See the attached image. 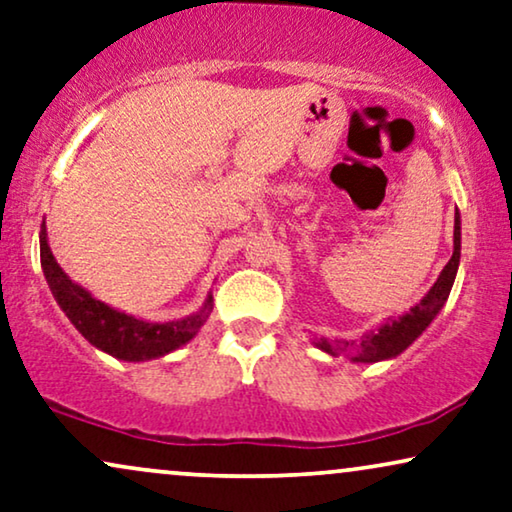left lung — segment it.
Masks as SVG:
<instances>
[{
  "label": "left lung",
  "mask_w": 512,
  "mask_h": 512,
  "mask_svg": "<svg viewBox=\"0 0 512 512\" xmlns=\"http://www.w3.org/2000/svg\"><path fill=\"white\" fill-rule=\"evenodd\" d=\"M461 260V215L459 210L454 213V252L452 260L445 264V269L440 271L438 281L433 283V288L426 292L424 299L417 306H412L410 311L403 316H391L381 323L377 330L365 332L358 342H346V339H316L320 351H325L327 356L337 358L342 353H351V363H379V360H391L400 356L407 346L417 342L424 335L426 327L433 323V318L438 316L445 306L449 292H452L456 271H459Z\"/></svg>",
  "instance_id": "obj_1"
}]
</instances>
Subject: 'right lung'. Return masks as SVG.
<instances>
[{"label": "right lung", "instance_id": "right-lung-1", "mask_svg": "<svg viewBox=\"0 0 512 512\" xmlns=\"http://www.w3.org/2000/svg\"><path fill=\"white\" fill-rule=\"evenodd\" d=\"M39 257H42V269L53 297L70 323L81 332V337L107 356L126 360V363H142V360L163 358L177 351L199 335L213 311V295H208L201 309L185 318L149 323V320L135 318L131 313L100 302L60 269L51 252L49 236H46V224H42V231H39Z\"/></svg>", "mask_w": 512, "mask_h": 512}]
</instances>
